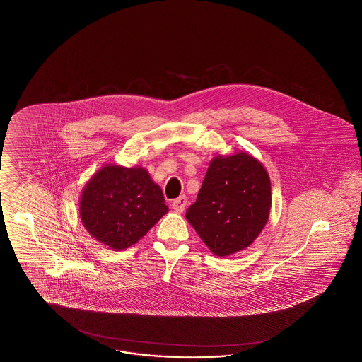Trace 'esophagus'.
Wrapping results in <instances>:
<instances>
[{
    "label": "esophagus",
    "mask_w": 362,
    "mask_h": 362,
    "mask_svg": "<svg viewBox=\"0 0 362 362\" xmlns=\"http://www.w3.org/2000/svg\"><path fill=\"white\" fill-rule=\"evenodd\" d=\"M187 206V197L185 195L177 197L173 202V209H175L176 212H183Z\"/></svg>",
    "instance_id": "obj_1"
}]
</instances>
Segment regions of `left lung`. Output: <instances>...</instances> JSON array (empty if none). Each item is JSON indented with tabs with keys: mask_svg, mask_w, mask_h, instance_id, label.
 Masks as SVG:
<instances>
[{
	"mask_svg": "<svg viewBox=\"0 0 362 362\" xmlns=\"http://www.w3.org/2000/svg\"><path fill=\"white\" fill-rule=\"evenodd\" d=\"M271 182L248 153L216 156L186 218L216 256L245 250L263 230L271 209Z\"/></svg>",
	"mask_w": 362,
	"mask_h": 362,
	"instance_id": "1",
	"label": "left lung"
}]
</instances>
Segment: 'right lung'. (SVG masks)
Returning a JSON list of instances; mask_svg holds the SVG:
<instances>
[{
  "mask_svg": "<svg viewBox=\"0 0 362 362\" xmlns=\"http://www.w3.org/2000/svg\"><path fill=\"white\" fill-rule=\"evenodd\" d=\"M167 211L160 187L141 167H102L79 203L88 233L111 250H126L141 240Z\"/></svg>",
  "mask_w": 362,
  "mask_h": 362,
  "instance_id": "add662e5",
  "label": "right lung"
}]
</instances>
